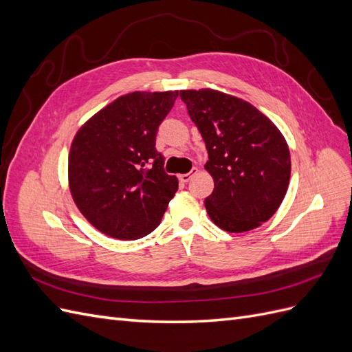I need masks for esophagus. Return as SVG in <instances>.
I'll return each instance as SVG.
<instances>
[{
    "label": "esophagus",
    "mask_w": 352,
    "mask_h": 352,
    "mask_svg": "<svg viewBox=\"0 0 352 352\" xmlns=\"http://www.w3.org/2000/svg\"><path fill=\"white\" fill-rule=\"evenodd\" d=\"M198 173V168H192V170H190V172L189 173H185V175H180L179 176V180H180V182H184V184H186V182H189V180H190V177H192L194 175H197Z\"/></svg>",
    "instance_id": "esophagus-1"
}]
</instances>
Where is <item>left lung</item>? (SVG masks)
Wrapping results in <instances>:
<instances>
[{"label": "left lung", "mask_w": 352, "mask_h": 352, "mask_svg": "<svg viewBox=\"0 0 352 352\" xmlns=\"http://www.w3.org/2000/svg\"><path fill=\"white\" fill-rule=\"evenodd\" d=\"M190 120L206 142V170L214 180L204 204L230 233L261 226L286 195L289 148L280 131L252 104L214 89L180 91Z\"/></svg>", "instance_id": "8db88e82"}]
</instances>
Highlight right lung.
<instances>
[{
  "label": "right lung",
  "instance_id": "add662e5",
  "mask_svg": "<svg viewBox=\"0 0 352 352\" xmlns=\"http://www.w3.org/2000/svg\"><path fill=\"white\" fill-rule=\"evenodd\" d=\"M179 91L131 92L85 123L72 142L69 186L94 228L116 239H140L162 221L177 190L157 151L158 126Z\"/></svg>",
  "mask_w": 352,
  "mask_h": 352
}]
</instances>
